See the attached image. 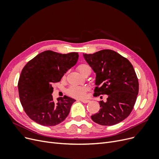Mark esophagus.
I'll return each mask as SVG.
<instances>
[{"instance_id":"obj_1","label":"esophagus","mask_w":159,"mask_h":159,"mask_svg":"<svg viewBox=\"0 0 159 159\" xmlns=\"http://www.w3.org/2000/svg\"><path fill=\"white\" fill-rule=\"evenodd\" d=\"M80 102H83V103H88L89 101V100H88V99H80Z\"/></svg>"}]
</instances>
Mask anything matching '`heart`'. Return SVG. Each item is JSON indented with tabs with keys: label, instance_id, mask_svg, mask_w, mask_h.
Instances as JSON below:
<instances>
[{
	"label": "heart",
	"instance_id": "1",
	"mask_svg": "<svg viewBox=\"0 0 159 159\" xmlns=\"http://www.w3.org/2000/svg\"><path fill=\"white\" fill-rule=\"evenodd\" d=\"M78 70L81 74H84L85 71L91 70L90 67L87 64H81L78 67ZM87 89L81 86H71L68 89V93L74 98H81L85 95Z\"/></svg>",
	"mask_w": 159,
	"mask_h": 159
}]
</instances>
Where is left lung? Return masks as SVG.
Segmentation results:
<instances>
[{
    "mask_svg": "<svg viewBox=\"0 0 159 159\" xmlns=\"http://www.w3.org/2000/svg\"><path fill=\"white\" fill-rule=\"evenodd\" d=\"M83 56L96 74L93 96L107 95L106 102L101 101L99 112L91 115V119L104 126L121 122L132 111L139 93L133 66L127 58L111 50Z\"/></svg>",
    "mask_w": 159,
    "mask_h": 159,
    "instance_id": "obj_1",
    "label": "left lung"
}]
</instances>
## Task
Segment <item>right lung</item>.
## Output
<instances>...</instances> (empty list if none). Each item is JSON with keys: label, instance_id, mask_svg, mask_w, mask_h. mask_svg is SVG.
<instances>
[{"label": "right lung", "instance_id": "add662e5", "mask_svg": "<svg viewBox=\"0 0 159 159\" xmlns=\"http://www.w3.org/2000/svg\"><path fill=\"white\" fill-rule=\"evenodd\" d=\"M78 57V52L63 54L46 50L24 67L18 84L19 97L24 110L34 121L43 126H55L68 117L75 100L65 95L54 102L52 84L59 82Z\"/></svg>", "mask_w": 159, "mask_h": 159}]
</instances>
